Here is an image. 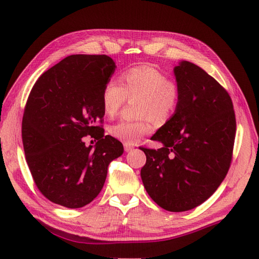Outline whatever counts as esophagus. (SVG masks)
Instances as JSON below:
<instances>
[{"label":"esophagus","mask_w":259,"mask_h":259,"mask_svg":"<svg viewBox=\"0 0 259 259\" xmlns=\"http://www.w3.org/2000/svg\"><path fill=\"white\" fill-rule=\"evenodd\" d=\"M123 147H124V150L125 152H130V150H133L135 147L133 145H129V144H124L123 145Z\"/></svg>","instance_id":"esophagus-1"}]
</instances>
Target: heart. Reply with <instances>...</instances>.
<instances>
[{
  "mask_svg": "<svg viewBox=\"0 0 259 259\" xmlns=\"http://www.w3.org/2000/svg\"><path fill=\"white\" fill-rule=\"evenodd\" d=\"M121 83L110 79L103 87L101 101L107 117H114L128 98L138 97L136 120H122L110 126L112 137L124 144L138 143L152 133L150 119L156 122L167 120L177 110L180 100L178 83L152 65H138L121 74Z\"/></svg>",
  "mask_w": 259,
  "mask_h": 259,
  "instance_id": "obj_1",
  "label": "heart"
}]
</instances>
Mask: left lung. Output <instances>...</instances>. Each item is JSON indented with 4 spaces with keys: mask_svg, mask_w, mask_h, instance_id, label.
I'll return each mask as SVG.
<instances>
[{
    "mask_svg": "<svg viewBox=\"0 0 259 259\" xmlns=\"http://www.w3.org/2000/svg\"><path fill=\"white\" fill-rule=\"evenodd\" d=\"M173 71L180 100L150 138L162 147H140L146 154L140 177L159 207L185 211L207 200L224 180L237 124L231 97L205 70L181 61Z\"/></svg>",
    "mask_w": 259,
    "mask_h": 259,
    "instance_id": "1",
    "label": "left lung"
}]
</instances>
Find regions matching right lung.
I'll return each instance as SVG.
<instances>
[{"label": "right lung", "mask_w": 259, "mask_h": 259, "mask_svg": "<svg viewBox=\"0 0 259 259\" xmlns=\"http://www.w3.org/2000/svg\"><path fill=\"white\" fill-rule=\"evenodd\" d=\"M107 55H70L38 78L22 117L26 161L37 188L52 203L80 208L100 194L109 164L123 154L105 136L103 87L115 71ZM98 139L94 148L82 137Z\"/></svg>", "instance_id": "1"}]
</instances>
